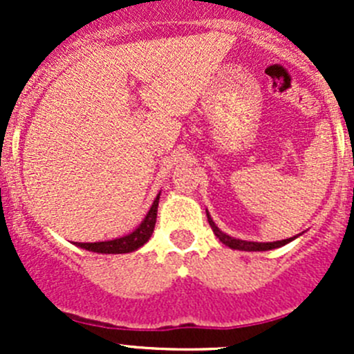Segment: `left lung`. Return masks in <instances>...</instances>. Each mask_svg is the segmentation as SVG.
I'll list each match as a JSON object with an SVG mask.
<instances>
[{
  "instance_id": "left-lung-1",
  "label": "left lung",
  "mask_w": 354,
  "mask_h": 354,
  "mask_svg": "<svg viewBox=\"0 0 354 354\" xmlns=\"http://www.w3.org/2000/svg\"><path fill=\"white\" fill-rule=\"evenodd\" d=\"M207 219H209V224L210 227H212L214 234H216L217 238H219L221 243H224L226 246H230V248L233 250H241V252H267V250H274V248H281V246L288 245L289 241L296 240V238L299 236H292V238H288V240H281V241H267V243H259V241H245V240H238V238H233L230 236V234L223 233V231L219 230V227L216 226V223L212 221V217H210V214L207 212Z\"/></svg>"
}]
</instances>
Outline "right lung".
I'll use <instances>...</instances> for the list:
<instances>
[{
	"label": "right lung",
	"mask_w": 354,
	"mask_h": 354,
	"mask_svg": "<svg viewBox=\"0 0 354 354\" xmlns=\"http://www.w3.org/2000/svg\"><path fill=\"white\" fill-rule=\"evenodd\" d=\"M160 194H157V197L152 202L151 209H149L147 216L144 217L138 227L135 231H131L130 234H124V236L116 238V240H108V241H95V243H75L80 248L88 250V252L94 253H130L138 250L140 246H144L151 240L152 233H154L156 226V217H157V205H159Z\"/></svg>",
	"instance_id": "obj_1"
}]
</instances>
